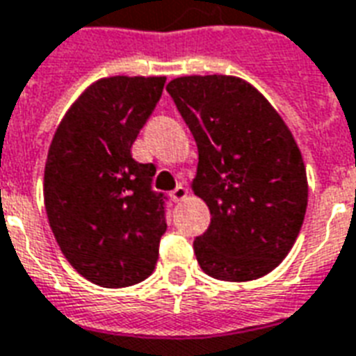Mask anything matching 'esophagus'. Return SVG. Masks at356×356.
<instances>
[{"mask_svg": "<svg viewBox=\"0 0 356 356\" xmlns=\"http://www.w3.org/2000/svg\"><path fill=\"white\" fill-rule=\"evenodd\" d=\"M186 197H188V188H184L181 184L180 186H176V188L170 191V199L176 201V203H178V201H184Z\"/></svg>", "mask_w": 356, "mask_h": 356, "instance_id": "1", "label": "esophagus"}]
</instances>
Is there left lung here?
<instances>
[{
    "label": "left lung",
    "instance_id": "obj_1",
    "mask_svg": "<svg viewBox=\"0 0 356 356\" xmlns=\"http://www.w3.org/2000/svg\"><path fill=\"white\" fill-rule=\"evenodd\" d=\"M199 149L193 193L210 210L193 241L204 273L260 279L294 246L307 209L302 152L260 90L233 75H186L167 85Z\"/></svg>",
    "mask_w": 356,
    "mask_h": 356
}]
</instances>
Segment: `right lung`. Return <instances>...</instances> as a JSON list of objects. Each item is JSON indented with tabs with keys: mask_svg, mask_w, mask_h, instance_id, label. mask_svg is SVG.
Returning a JSON list of instances; mask_svg holds the SVG:
<instances>
[{
	"mask_svg": "<svg viewBox=\"0 0 356 356\" xmlns=\"http://www.w3.org/2000/svg\"><path fill=\"white\" fill-rule=\"evenodd\" d=\"M167 77H104L66 111L45 163L49 225L66 260L104 288L147 279L167 232L152 163L131 147L159 102Z\"/></svg>",
	"mask_w": 356,
	"mask_h": 356,
	"instance_id": "obj_1",
	"label": "right lung"
}]
</instances>
